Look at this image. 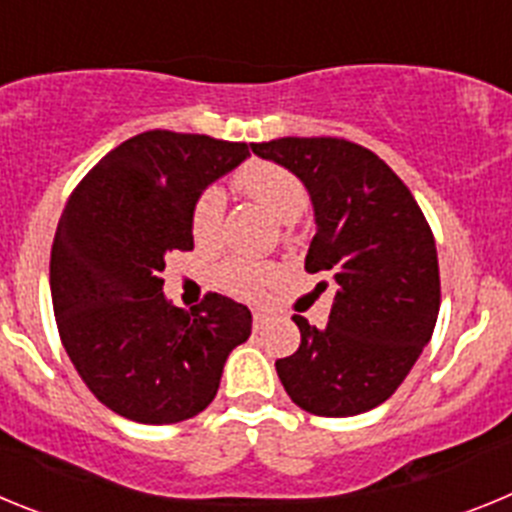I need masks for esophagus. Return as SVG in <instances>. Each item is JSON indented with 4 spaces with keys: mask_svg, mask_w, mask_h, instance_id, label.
Listing matches in <instances>:
<instances>
[{
    "mask_svg": "<svg viewBox=\"0 0 512 512\" xmlns=\"http://www.w3.org/2000/svg\"><path fill=\"white\" fill-rule=\"evenodd\" d=\"M271 320V315L266 310H253V328L261 330Z\"/></svg>",
    "mask_w": 512,
    "mask_h": 512,
    "instance_id": "esophagus-1",
    "label": "esophagus"
}]
</instances>
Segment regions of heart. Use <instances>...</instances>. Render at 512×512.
<instances>
[{"mask_svg": "<svg viewBox=\"0 0 512 512\" xmlns=\"http://www.w3.org/2000/svg\"><path fill=\"white\" fill-rule=\"evenodd\" d=\"M235 187L246 197L259 202L279 223H295L307 210V189L289 169L271 161H248L235 174ZM223 217V194L217 189H205L192 207V235L197 243H212L220 230ZM271 266L253 264V261H228L217 271L220 287L233 295H256L271 279Z\"/></svg>", "mask_w": 512, "mask_h": 512, "instance_id": "obj_1", "label": "heart"}]
</instances>
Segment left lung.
<instances>
[{
	"mask_svg": "<svg viewBox=\"0 0 512 512\" xmlns=\"http://www.w3.org/2000/svg\"><path fill=\"white\" fill-rule=\"evenodd\" d=\"M251 151L300 176L315 215L305 269L336 284L325 328L292 318L302 341L277 361L284 390L323 418L377 408L436 328L441 279L431 228L400 176L356 143L279 138Z\"/></svg>",
	"mask_w": 512,
	"mask_h": 512,
	"instance_id": "obj_1",
	"label": "left lung"
}]
</instances>
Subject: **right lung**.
<instances>
[{"instance_id": "obj_1", "label": "right lung", "mask_w": 512, "mask_h": 512, "mask_svg": "<svg viewBox=\"0 0 512 512\" xmlns=\"http://www.w3.org/2000/svg\"><path fill=\"white\" fill-rule=\"evenodd\" d=\"M248 156L246 143L148 130L107 153L66 202L53 312L71 364L112 413L146 425L194 418L251 336L241 302L212 292L187 312L161 292L166 256L194 248L197 197Z\"/></svg>"}]
</instances>
